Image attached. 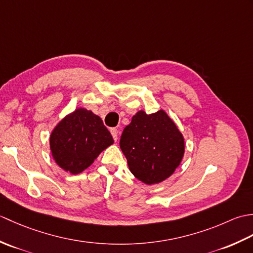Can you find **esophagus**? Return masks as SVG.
<instances>
[{
	"instance_id": "1",
	"label": "esophagus",
	"mask_w": 253,
	"mask_h": 253,
	"mask_svg": "<svg viewBox=\"0 0 253 253\" xmlns=\"http://www.w3.org/2000/svg\"><path fill=\"white\" fill-rule=\"evenodd\" d=\"M111 133H112V136H113V139H114L115 141H117V139H118V130L116 129V128H111Z\"/></svg>"
}]
</instances>
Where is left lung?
I'll use <instances>...</instances> for the list:
<instances>
[{
  "label": "left lung",
  "mask_w": 253,
  "mask_h": 253,
  "mask_svg": "<svg viewBox=\"0 0 253 253\" xmlns=\"http://www.w3.org/2000/svg\"><path fill=\"white\" fill-rule=\"evenodd\" d=\"M120 146L132 175L146 185L168 179L185 153L184 136L164 110L138 111L124 129Z\"/></svg>",
  "instance_id": "left-lung-1"
}]
</instances>
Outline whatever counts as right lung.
Masks as SVG:
<instances>
[{
    "instance_id": "add662e5",
    "label": "right lung",
    "mask_w": 253,
    "mask_h": 253,
    "mask_svg": "<svg viewBox=\"0 0 253 253\" xmlns=\"http://www.w3.org/2000/svg\"><path fill=\"white\" fill-rule=\"evenodd\" d=\"M114 143L101 117L84 107L64 116L50 135L53 160L62 169L80 174Z\"/></svg>"
}]
</instances>
